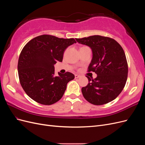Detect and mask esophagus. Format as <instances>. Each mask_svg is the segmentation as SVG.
Here are the masks:
<instances>
[{"label":"esophagus","mask_w":145,"mask_h":145,"mask_svg":"<svg viewBox=\"0 0 145 145\" xmlns=\"http://www.w3.org/2000/svg\"><path fill=\"white\" fill-rule=\"evenodd\" d=\"M80 77V75H78V74H75V78H77Z\"/></svg>","instance_id":"obj_1"}]
</instances>
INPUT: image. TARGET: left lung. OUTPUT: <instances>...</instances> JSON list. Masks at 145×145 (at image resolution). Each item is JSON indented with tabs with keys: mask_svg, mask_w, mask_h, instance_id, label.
I'll use <instances>...</instances> for the list:
<instances>
[{
	"mask_svg": "<svg viewBox=\"0 0 145 145\" xmlns=\"http://www.w3.org/2000/svg\"><path fill=\"white\" fill-rule=\"evenodd\" d=\"M76 41L91 48L93 58L88 71L97 74L88 84L82 88L88 102L102 105L114 100L124 88L128 77V67L125 52L114 39L95 35L76 39Z\"/></svg>",
	"mask_w": 145,
	"mask_h": 145,
	"instance_id": "8db88e82",
	"label": "left lung"
}]
</instances>
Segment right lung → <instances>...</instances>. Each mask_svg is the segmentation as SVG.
Returning <instances> with one entry per match:
<instances>
[{
    "mask_svg": "<svg viewBox=\"0 0 145 145\" xmlns=\"http://www.w3.org/2000/svg\"><path fill=\"white\" fill-rule=\"evenodd\" d=\"M75 39L42 35L33 39L22 50L17 69L20 85L29 97L42 105H50L62 97L73 74L58 72L54 64L62 62L64 51Z\"/></svg>",
    "mask_w": 145,
    "mask_h": 145,
    "instance_id": "right-lung-1",
    "label": "right lung"
}]
</instances>
